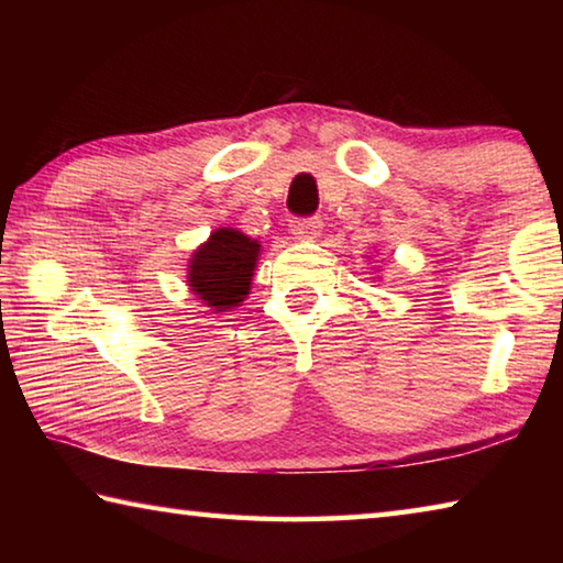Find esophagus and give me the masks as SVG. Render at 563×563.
I'll use <instances>...</instances> for the list:
<instances>
[{"label": "esophagus", "mask_w": 563, "mask_h": 563, "mask_svg": "<svg viewBox=\"0 0 563 563\" xmlns=\"http://www.w3.org/2000/svg\"><path fill=\"white\" fill-rule=\"evenodd\" d=\"M320 218H295V221H290V233L298 238V241H316L320 235Z\"/></svg>", "instance_id": "esophagus-1"}]
</instances>
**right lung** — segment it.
Masks as SVG:
<instances>
[{
  "instance_id": "right-lung-1",
  "label": "right lung",
  "mask_w": 563,
  "mask_h": 563,
  "mask_svg": "<svg viewBox=\"0 0 563 563\" xmlns=\"http://www.w3.org/2000/svg\"><path fill=\"white\" fill-rule=\"evenodd\" d=\"M261 243L235 228H218L190 255L188 285L206 308L225 312L238 308L251 292Z\"/></svg>"
}]
</instances>
